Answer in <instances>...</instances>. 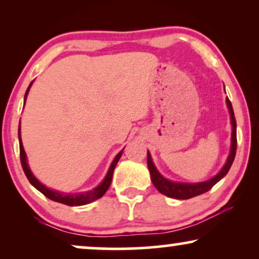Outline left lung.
Segmentation results:
<instances>
[{
	"instance_id": "8db88e82",
	"label": "left lung",
	"mask_w": 259,
	"mask_h": 259,
	"mask_svg": "<svg viewBox=\"0 0 259 259\" xmlns=\"http://www.w3.org/2000/svg\"><path fill=\"white\" fill-rule=\"evenodd\" d=\"M226 105H228L230 115H231V125H232V136H231V148H230V154L226 160L225 165L223 166V168L219 171L217 176H214L213 178L203 183H196V184H187V183H176L171 182V180L166 179L162 177L160 173L158 172V169L155 168V166L152 161L150 152H147V166L151 173V179L153 185L155 186L159 192L165 194V196L176 198V199H190L199 194H203L207 192L208 190H211L219 180L228 175L230 167H231L233 160L236 157V150H237V123L235 113H233L231 101L229 100V98H226Z\"/></svg>"
}]
</instances>
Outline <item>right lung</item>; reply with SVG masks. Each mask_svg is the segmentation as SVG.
Returning a JSON list of instances; mask_svg holds the SVG:
<instances>
[{"instance_id": "obj_1", "label": "right lung", "mask_w": 259, "mask_h": 259, "mask_svg": "<svg viewBox=\"0 0 259 259\" xmlns=\"http://www.w3.org/2000/svg\"><path fill=\"white\" fill-rule=\"evenodd\" d=\"M31 84H33V81H31V83L29 84V87H28V90L26 92V95H24V102H26L28 92H29ZM19 140H20V159H21V165H22L24 175H26L28 180H29V183L35 187V189L40 191L41 193H44L45 196L47 197V198H49V199H51V200H54V201H58V203L68 205V206H80V205L90 204V203H92V201L97 200V199H99V198H101L102 196H104V194L106 193V191L108 190L109 185H111L113 172H114L115 166H116V164H118L119 159H120V157H121L122 151H123L122 150L121 152H119V153L116 154V157L114 158V160H113L111 166H109V169H108L107 175H106L105 179L102 180V183L100 184V185L97 186L93 190L88 191V192L68 194V193H61V192H58V191L48 189V187H46L44 184H41L36 178H35V176L30 171L29 166H28L27 155H26V152H24V148H23V145H22V140H21L20 128H19Z\"/></svg>"}]
</instances>
